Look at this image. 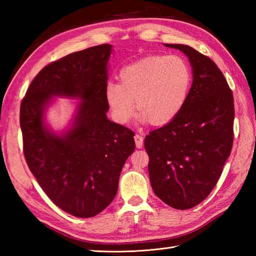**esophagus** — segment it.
<instances>
[{"instance_id":"obj_1","label":"esophagus","mask_w":256,"mask_h":256,"mask_svg":"<svg viewBox=\"0 0 256 256\" xmlns=\"http://www.w3.org/2000/svg\"><path fill=\"white\" fill-rule=\"evenodd\" d=\"M134 140H135V145H136L138 148H142L143 145H144V138L143 136H140V135L136 134L134 136Z\"/></svg>"}]
</instances>
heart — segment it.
Returning <instances> with one entry per match:
<instances>
[{
    "instance_id": "b5f03b06",
    "label": "heart",
    "mask_w": 256,
    "mask_h": 256,
    "mask_svg": "<svg viewBox=\"0 0 256 256\" xmlns=\"http://www.w3.org/2000/svg\"><path fill=\"white\" fill-rule=\"evenodd\" d=\"M118 79L120 84L108 82L104 89L114 121L128 123L135 100L140 118L160 126L175 120L186 106L192 74L180 56L154 55L124 66Z\"/></svg>"
}]
</instances>
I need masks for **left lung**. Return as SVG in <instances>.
<instances>
[{
    "instance_id": "8db88e82",
    "label": "left lung",
    "mask_w": 256,
    "mask_h": 256,
    "mask_svg": "<svg viewBox=\"0 0 256 256\" xmlns=\"http://www.w3.org/2000/svg\"><path fill=\"white\" fill-rule=\"evenodd\" d=\"M182 52L192 68V84L179 116L145 138L148 174L155 194L186 210L208 197L218 182L233 144L232 91L216 64L192 47Z\"/></svg>"
}]
</instances>
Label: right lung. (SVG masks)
I'll return each instance as SVG.
<instances>
[{
  "label": "right lung",
  "instance_id": "add662e5",
  "mask_svg": "<svg viewBox=\"0 0 256 256\" xmlns=\"http://www.w3.org/2000/svg\"><path fill=\"white\" fill-rule=\"evenodd\" d=\"M112 46L69 54L42 68L20 103L24 156L48 197L67 214L91 218L112 202L134 132L106 116L104 89ZM78 98L70 126L56 134L46 123L53 98Z\"/></svg>",
  "mask_w": 256,
  "mask_h": 256
}]
</instances>
